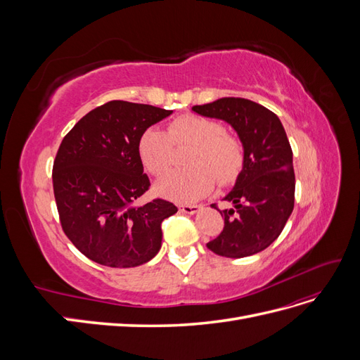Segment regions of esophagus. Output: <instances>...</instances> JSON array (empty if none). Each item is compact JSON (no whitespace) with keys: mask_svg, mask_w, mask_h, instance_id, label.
I'll list each match as a JSON object with an SVG mask.
<instances>
[{"mask_svg":"<svg viewBox=\"0 0 360 360\" xmlns=\"http://www.w3.org/2000/svg\"><path fill=\"white\" fill-rule=\"evenodd\" d=\"M201 209H202L201 205H188V204L180 205V212L188 213V214H197L198 212H201Z\"/></svg>","mask_w":360,"mask_h":360,"instance_id":"obj_1","label":"esophagus"}]
</instances>
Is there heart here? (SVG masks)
Instances as JSON below:
<instances>
[{"label":"heart","instance_id":"heart-1","mask_svg":"<svg viewBox=\"0 0 360 360\" xmlns=\"http://www.w3.org/2000/svg\"><path fill=\"white\" fill-rule=\"evenodd\" d=\"M174 146H192L186 156L191 168L174 171L156 184V191L176 202H193L210 193L217 180L228 184L243 167V147L236 136L225 134L222 123L213 118L184 114L174 118L168 130L148 127L138 139L143 165L156 177L172 167Z\"/></svg>","mask_w":360,"mask_h":360}]
</instances>
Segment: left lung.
<instances>
[{"instance_id":"8db88e82","label":"left lung","mask_w":360,"mask_h":360,"mask_svg":"<svg viewBox=\"0 0 360 360\" xmlns=\"http://www.w3.org/2000/svg\"><path fill=\"white\" fill-rule=\"evenodd\" d=\"M192 111L230 124L243 147L242 171L224 197L233 207L219 210L224 231L207 248L226 258L258 254L279 237L294 207L296 177L284 126L263 105L240 97H222Z\"/></svg>"}]
</instances>
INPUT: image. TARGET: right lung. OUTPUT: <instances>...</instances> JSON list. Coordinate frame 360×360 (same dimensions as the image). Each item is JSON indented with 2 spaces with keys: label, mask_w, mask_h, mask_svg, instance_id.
Wrapping results in <instances>:
<instances>
[{
  "label": "right lung",
  "mask_w": 360,
  "mask_h": 360,
  "mask_svg": "<svg viewBox=\"0 0 360 360\" xmlns=\"http://www.w3.org/2000/svg\"><path fill=\"white\" fill-rule=\"evenodd\" d=\"M172 111L111 101L84 115L64 136L53 162V195L63 231L97 264H146L162 246L160 224L177 207L135 204L150 186L138 139Z\"/></svg>",
  "instance_id": "add662e5"
}]
</instances>
